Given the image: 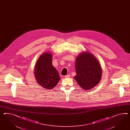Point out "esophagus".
<instances>
[{
  "label": "esophagus",
  "instance_id": "obj_1",
  "mask_svg": "<svg viewBox=\"0 0 130 130\" xmlns=\"http://www.w3.org/2000/svg\"><path fill=\"white\" fill-rule=\"evenodd\" d=\"M70 74H68V75H67L64 76V78H70Z\"/></svg>",
  "mask_w": 130,
  "mask_h": 130
}]
</instances>
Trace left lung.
I'll return each instance as SVG.
<instances>
[{
  "mask_svg": "<svg viewBox=\"0 0 130 130\" xmlns=\"http://www.w3.org/2000/svg\"><path fill=\"white\" fill-rule=\"evenodd\" d=\"M75 67L76 75L74 78L83 90L91 89L100 82L102 68L92 54L88 51L81 52L76 57Z\"/></svg>",
  "mask_w": 130,
  "mask_h": 130,
  "instance_id": "left-lung-1",
  "label": "left lung"
}]
</instances>
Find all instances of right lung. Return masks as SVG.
I'll use <instances>...</instances> for the list:
<instances>
[{
  "mask_svg": "<svg viewBox=\"0 0 130 130\" xmlns=\"http://www.w3.org/2000/svg\"><path fill=\"white\" fill-rule=\"evenodd\" d=\"M52 54L44 52L36 62L34 69L36 80L40 85L47 90H51L56 86L60 77L52 63Z\"/></svg>",
  "mask_w": 130,
  "mask_h": 130,
  "instance_id": "add662e5",
  "label": "right lung"
}]
</instances>
